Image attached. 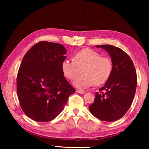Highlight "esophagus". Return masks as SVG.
<instances>
[{"label":"esophagus","instance_id":"34e87169","mask_svg":"<svg viewBox=\"0 0 149 149\" xmlns=\"http://www.w3.org/2000/svg\"><path fill=\"white\" fill-rule=\"evenodd\" d=\"M76 92L78 93H80V94H85V93L84 91H82V90H76Z\"/></svg>","mask_w":149,"mask_h":149}]
</instances>
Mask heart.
I'll return each instance as SVG.
<instances>
[{
    "mask_svg": "<svg viewBox=\"0 0 149 149\" xmlns=\"http://www.w3.org/2000/svg\"><path fill=\"white\" fill-rule=\"evenodd\" d=\"M73 60H64L62 62V71L67 79L74 80L82 70L83 75L74 82L75 86L79 89H87L95 84H104L112 74V60L94 50H81L74 54Z\"/></svg>",
    "mask_w": 149,
    "mask_h": 149,
    "instance_id": "obj_1",
    "label": "heart"
}]
</instances>
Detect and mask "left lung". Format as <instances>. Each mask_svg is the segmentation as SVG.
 Wrapping results in <instances>:
<instances>
[{
	"mask_svg": "<svg viewBox=\"0 0 149 149\" xmlns=\"http://www.w3.org/2000/svg\"><path fill=\"white\" fill-rule=\"evenodd\" d=\"M95 47H101L109 54L112 72L104 86L96 93L94 102L89 109L98 119L114 122L122 118L132 104L137 87V74L132 60L123 50L110 45Z\"/></svg>",
	"mask_w": 149,
	"mask_h": 149,
	"instance_id": "8db88e82",
	"label": "left lung"
}]
</instances>
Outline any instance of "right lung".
I'll return each mask as SVG.
<instances>
[{"instance_id":"add662e5","label":"right lung","mask_w":149,"mask_h":149,"mask_svg":"<svg viewBox=\"0 0 149 149\" xmlns=\"http://www.w3.org/2000/svg\"><path fill=\"white\" fill-rule=\"evenodd\" d=\"M65 47L41 41L33 45L22 60L17 75V94L22 110L36 122L54 120L75 92L63 74Z\"/></svg>"}]
</instances>
